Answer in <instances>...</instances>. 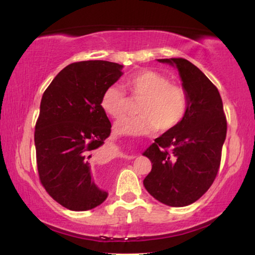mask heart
Wrapping results in <instances>:
<instances>
[{"instance_id":"1","label":"heart","mask_w":255,"mask_h":255,"mask_svg":"<svg viewBox=\"0 0 255 255\" xmlns=\"http://www.w3.org/2000/svg\"><path fill=\"white\" fill-rule=\"evenodd\" d=\"M128 98L117 85H109L100 98V107L112 119H121L131 108V101H140L139 115L121 120L115 131L124 135H147L156 130H173L185 119L189 108L187 90L171 83L170 78L150 69L132 73L124 80Z\"/></svg>"}]
</instances>
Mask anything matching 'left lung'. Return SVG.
Returning a JSON list of instances; mask_svg holds the SVG:
<instances>
[{"instance_id": "1", "label": "left lung", "mask_w": 255, "mask_h": 255, "mask_svg": "<svg viewBox=\"0 0 255 255\" xmlns=\"http://www.w3.org/2000/svg\"><path fill=\"white\" fill-rule=\"evenodd\" d=\"M158 61L177 66L189 108L177 128L143 152L152 165L143 186L163 204L181 207L201 198L217 178L227 120L220 93L201 69L183 58Z\"/></svg>"}]
</instances>
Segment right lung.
I'll return each mask as SVG.
<instances>
[{
	"label": "right lung",
	"instance_id": "right-lung-1",
	"mask_svg": "<svg viewBox=\"0 0 255 255\" xmlns=\"http://www.w3.org/2000/svg\"><path fill=\"white\" fill-rule=\"evenodd\" d=\"M122 67L104 60L73 62L43 93L34 133L38 177L46 193L68 210H91L107 198L92 178L112 132L100 98L122 76Z\"/></svg>",
	"mask_w": 255,
	"mask_h": 255
}]
</instances>
